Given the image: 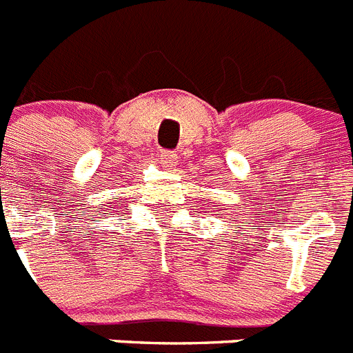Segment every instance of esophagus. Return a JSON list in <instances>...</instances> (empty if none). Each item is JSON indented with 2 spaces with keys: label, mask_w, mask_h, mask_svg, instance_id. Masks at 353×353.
<instances>
[{
  "label": "esophagus",
  "mask_w": 353,
  "mask_h": 353,
  "mask_svg": "<svg viewBox=\"0 0 353 353\" xmlns=\"http://www.w3.org/2000/svg\"><path fill=\"white\" fill-rule=\"evenodd\" d=\"M159 159H161V164L164 168H173V166H176V154H174V152H170V150H162L161 154H159Z\"/></svg>",
  "instance_id": "34e87169"
}]
</instances>
